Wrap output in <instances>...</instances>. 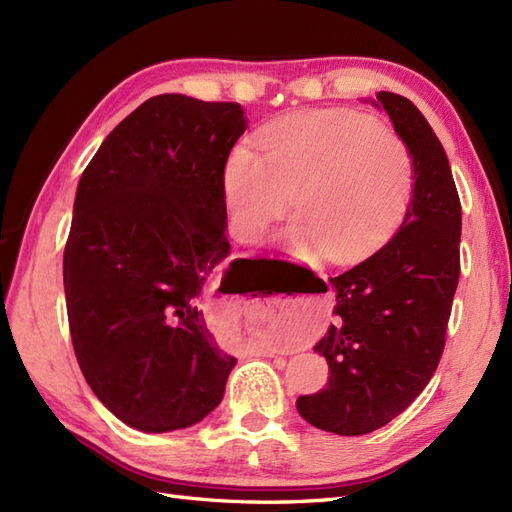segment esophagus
Instances as JSON below:
<instances>
[{
	"label": "esophagus",
	"instance_id": "34e87169",
	"mask_svg": "<svg viewBox=\"0 0 512 512\" xmlns=\"http://www.w3.org/2000/svg\"><path fill=\"white\" fill-rule=\"evenodd\" d=\"M267 354H271V356H273V354H275V352H267Z\"/></svg>",
	"mask_w": 512,
	"mask_h": 512
}]
</instances>
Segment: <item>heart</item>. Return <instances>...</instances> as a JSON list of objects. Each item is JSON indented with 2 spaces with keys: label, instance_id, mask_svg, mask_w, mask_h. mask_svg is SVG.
I'll use <instances>...</instances> for the list:
<instances>
[{
  "label": "heart",
  "instance_id": "1",
  "mask_svg": "<svg viewBox=\"0 0 512 512\" xmlns=\"http://www.w3.org/2000/svg\"><path fill=\"white\" fill-rule=\"evenodd\" d=\"M262 156L237 147L224 166L230 228L245 243L299 209L286 250L299 260H350L391 235L412 196V153L376 119L350 111H309L258 134Z\"/></svg>",
  "mask_w": 512,
  "mask_h": 512
}]
</instances>
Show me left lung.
Masks as SVG:
<instances>
[{
  "mask_svg": "<svg viewBox=\"0 0 512 512\" xmlns=\"http://www.w3.org/2000/svg\"><path fill=\"white\" fill-rule=\"evenodd\" d=\"M371 104L410 149L414 185L395 235L331 277L335 320L314 346L329 384L301 395L297 410L337 436L376 431L421 395L440 363L459 282L461 203L444 147L408 98L378 91Z\"/></svg>",
  "mask_w": 512,
  "mask_h": 512,
  "instance_id": "left-lung-1",
  "label": "left lung"
}]
</instances>
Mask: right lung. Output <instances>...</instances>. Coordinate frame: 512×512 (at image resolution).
<instances>
[{
  "mask_svg": "<svg viewBox=\"0 0 512 512\" xmlns=\"http://www.w3.org/2000/svg\"><path fill=\"white\" fill-rule=\"evenodd\" d=\"M245 128L235 102L149 98L76 188L64 252L74 354L104 408L138 431L200 423L237 365L200 297L230 254L224 166Z\"/></svg>",
  "mask_w": 512,
  "mask_h": 512,
  "instance_id": "add662e5",
  "label": "right lung"
}]
</instances>
